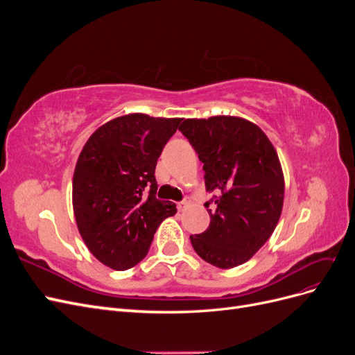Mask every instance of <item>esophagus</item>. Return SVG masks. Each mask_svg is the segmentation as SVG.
<instances>
[{"mask_svg":"<svg viewBox=\"0 0 355 355\" xmlns=\"http://www.w3.org/2000/svg\"><path fill=\"white\" fill-rule=\"evenodd\" d=\"M189 206V202L187 201V200H184V201H180V202H178V209L182 211V210H185L187 207Z\"/></svg>","mask_w":355,"mask_h":355,"instance_id":"esophagus-1","label":"esophagus"}]
</instances>
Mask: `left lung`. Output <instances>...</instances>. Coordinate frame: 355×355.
Listing matches in <instances>:
<instances>
[{
    "label": "left lung",
    "mask_w": 355,
    "mask_h": 355,
    "mask_svg": "<svg viewBox=\"0 0 355 355\" xmlns=\"http://www.w3.org/2000/svg\"><path fill=\"white\" fill-rule=\"evenodd\" d=\"M179 130L194 146L207 191L216 192L210 225L191 235L206 262L228 270L239 266L271 237L282 216L284 175L268 136L241 116L188 118Z\"/></svg>",
    "instance_id": "obj_1"
}]
</instances>
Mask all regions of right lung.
<instances>
[{
  "label": "right lung",
  "instance_id": "obj_1",
  "mask_svg": "<svg viewBox=\"0 0 355 355\" xmlns=\"http://www.w3.org/2000/svg\"><path fill=\"white\" fill-rule=\"evenodd\" d=\"M182 118L127 114L83 146L72 178L73 216L92 254L115 271L141 262L158 225L178 211L157 200L155 166Z\"/></svg>",
  "mask_w": 355,
  "mask_h": 355
}]
</instances>
